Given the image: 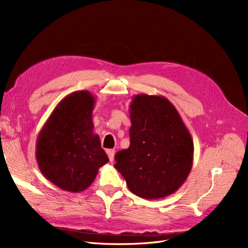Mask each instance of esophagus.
I'll use <instances>...</instances> for the list:
<instances>
[{
	"label": "esophagus",
	"mask_w": 248,
	"mask_h": 248,
	"mask_svg": "<svg viewBox=\"0 0 248 248\" xmlns=\"http://www.w3.org/2000/svg\"><path fill=\"white\" fill-rule=\"evenodd\" d=\"M107 155H108V157H109V160L111 161V162H113L114 155H115V150L114 149H108L107 150Z\"/></svg>",
	"instance_id": "1"
}]
</instances>
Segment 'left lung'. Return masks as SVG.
<instances>
[{"label": "left lung", "instance_id": "obj_1", "mask_svg": "<svg viewBox=\"0 0 248 248\" xmlns=\"http://www.w3.org/2000/svg\"><path fill=\"white\" fill-rule=\"evenodd\" d=\"M127 149L114 168L130 191L146 199L167 197L184 184L193 164L194 145L178 110L163 96L135 95Z\"/></svg>", "mask_w": 248, "mask_h": 248}]
</instances>
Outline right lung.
Masks as SVG:
<instances>
[{
  "label": "right lung",
  "mask_w": 248,
  "mask_h": 248,
  "mask_svg": "<svg viewBox=\"0 0 248 248\" xmlns=\"http://www.w3.org/2000/svg\"><path fill=\"white\" fill-rule=\"evenodd\" d=\"M96 99L89 91L63 98L41 130L35 156L44 177L62 190L78 193L95 180L109 161L94 134Z\"/></svg>",
  "instance_id": "1"
}]
</instances>
